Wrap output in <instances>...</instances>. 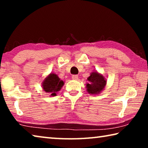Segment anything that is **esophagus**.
<instances>
[{"instance_id":"34e87169","label":"esophagus","mask_w":148,"mask_h":148,"mask_svg":"<svg viewBox=\"0 0 148 148\" xmlns=\"http://www.w3.org/2000/svg\"><path fill=\"white\" fill-rule=\"evenodd\" d=\"M72 78L73 79H74V80H76V79H77V78H78V76H77V75H72Z\"/></svg>"}]
</instances>
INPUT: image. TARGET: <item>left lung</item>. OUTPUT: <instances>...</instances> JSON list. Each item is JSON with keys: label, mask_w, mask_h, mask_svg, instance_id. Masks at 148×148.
<instances>
[{"label": "left lung", "mask_w": 148, "mask_h": 148, "mask_svg": "<svg viewBox=\"0 0 148 148\" xmlns=\"http://www.w3.org/2000/svg\"><path fill=\"white\" fill-rule=\"evenodd\" d=\"M86 84V91L90 95H98L104 89L107 80L101 74L97 71L92 72L90 76L87 77Z\"/></svg>", "instance_id": "1"}]
</instances>
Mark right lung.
<instances>
[{
	"label": "right lung",
	"instance_id": "1",
	"mask_svg": "<svg viewBox=\"0 0 148 148\" xmlns=\"http://www.w3.org/2000/svg\"><path fill=\"white\" fill-rule=\"evenodd\" d=\"M63 86L64 82L53 72L47 75L42 83V89L49 95V97L56 96L57 92L61 89Z\"/></svg>",
	"mask_w": 148,
	"mask_h": 148
}]
</instances>
